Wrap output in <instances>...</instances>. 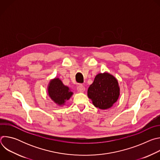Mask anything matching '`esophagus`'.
Listing matches in <instances>:
<instances>
[{
    "label": "esophagus",
    "instance_id": "esophagus-1",
    "mask_svg": "<svg viewBox=\"0 0 160 160\" xmlns=\"http://www.w3.org/2000/svg\"><path fill=\"white\" fill-rule=\"evenodd\" d=\"M77 90L78 92H83L85 91V87L81 84H80L78 87H77Z\"/></svg>",
    "mask_w": 160,
    "mask_h": 160
}]
</instances>
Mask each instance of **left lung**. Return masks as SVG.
I'll return each mask as SVG.
<instances>
[{
	"instance_id": "obj_1",
	"label": "left lung",
	"mask_w": 160,
	"mask_h": 160,
	"mask_svg": "<svg viewBox=\"0 0 160 160\" xmlns=\"http://www.w3.org/2000/svg\"><path fill=\"white\" fill-rule=\"evenodd\" d=\"M87 96L96 108L101 109L110 108L120 96L117 79L108 73L98 74L88 88Z\"/></svg>"
}]
</instances>
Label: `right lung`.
Here are the masks:
<instances>
[{
    "mask_svg": "<svg viewBox=\"0 0 160 160\" xmlns=\"http://www.w3.org/2000/svg\"><path fill=\"white\" fill-rule=\"evenodd\" d=\"M48 90L51 99L59 106L64 105L73 94L70 88L64 85L59 78H55L50 81Z\"/></svg>",
    "mask_w": 160,
    "mask_h": 160,
    "instance_id": "obj_1",
    "label": "right lung"
}]
</instances>
